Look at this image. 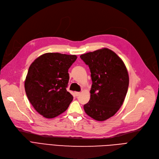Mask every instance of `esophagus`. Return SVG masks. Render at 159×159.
<instances>
[{"mask_svg":"<svg viewBox=\"0 0 159 159\" xmlns=\"http://www.w3.org/2000/svg\"><path fill=\"white\" fill-rule=\"evenodd\" d=\"M80 93H79V92H76V93H75V96H76V97H78L79 96H80Z\"/></svg>","mask_w":159,"mask_h":159,"instance_id":"34e87169","label":"esophagus"}]
</instances>
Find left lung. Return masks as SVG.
<instances>
[{"mask_svg": "<svg viewBox=\"0 0 159 159\" xmlns=\"http://www.w3.org/2000/svg\"><path fill=\"white\" fill-rule=\"evenodd\" d=\"M80 57L89 65L93 81L90 98L84 110L93 119L105 121L114 116L124 103L129 80L127 68L119 56L107 48Z\"/></svg>", "mask_w": 159, "mask_h": 159, "instance_id": "left-lung-1", "label": "left lung"}]
</instances>
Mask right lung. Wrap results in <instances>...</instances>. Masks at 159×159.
<instances>
[{"label": "right lung", "mask_w": 159, "mask_h": 159, "mask_svg": "<svg viewBox=\"0 0 159 159\" xmlns=\"http://www.w3.org/2000/svg\"><path fill=\"white\" fill-rule=\"evenodd\" d=\"M76 55L47 53L30 65L24 82L30 103L45 118H53L68 108L73 96L66 90L68 70Z\"/></svg>", "instance_id": "add662e5"}]
</instances>
